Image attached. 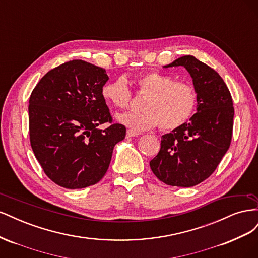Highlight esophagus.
<instances>
[{
	"label": "esophagus",
	"mask_w": 258,
	"mask_h": 258,
	"mask_svg": "<svg viewBox=\"0 0 258 258\" xmlns=\"http://www.w3.org/2000/svg\"><path fill=\"white\" fill-rule=\"evenodd\" d=\"M138 136H139L138 132H135V131H132V130H127V137H128V138L138 137Z\"/></svg>",
	"instance_id": "esophagus-1"
}]
</instances>
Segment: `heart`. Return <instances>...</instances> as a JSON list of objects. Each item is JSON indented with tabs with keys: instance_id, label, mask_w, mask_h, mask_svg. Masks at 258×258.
Instances as JSON below:
<instances>
[{
	"instance_id": "1",
	"label": "heart",
	"mask_w": 258,
	"mask_h": 258,
	"mask_svg": "<svg viewBox=\"0 0 258 258\" xmlns=\"http://www.w3.org/2000/svg\"><path fill=\"white\" fill-rule=\"evenodd\" d=\"M137 93L145 97L143 112L122 113L117 120L132 131H145L159 126L161 130L181 127L192 116L198 103L197 90L186 82L159 71H150L137 77ZM101 96L107 104L127 108L132 101V92L123 76L105 83Z\"/></svg>"
}]
</instances>
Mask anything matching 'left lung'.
<instances>
[{
  "mask_svg": "<svg viewBox=\"0 0 258 258\" xmlns=\"http://www.w3.org/2000/svg\"><path fill=\"white\" fill-rule=\"evenodd\" d=\"M173 67H184L190 74L198 95L197 113L161 137L160 151L150 166L165 184L191 187L212 174L228 151L235 110L230 91L215 70L194 56L163 68Z\"/></svg>",
  "mask_w": 258,
  "mask_h": 258,
  "instance_id": "8db88e82",
  "label": "left lung"
}]
</instances>
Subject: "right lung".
Returning a JSON list of instances; mask_svg holds the SVG:
<instances>
[{
  "label": "right lung",
  "mask_w": 258,
  "mask_h": 258,
  "mask_svg": "<svg viewBox=\"0 0 258 258\" xmlns=\"http://www.w3.org/2000/svg\"><path fill=\"white\" fill-rule=\"evenodd\" d=\"M107 80L104 69L72 60L46 73L30 96L31 147L45 174L64 188L97 184L126 137L101 96ZM106 122L107 128H97Z\"/></svg>",
  "instance_id": "add662e5"
}]
</instances>
